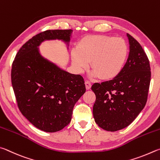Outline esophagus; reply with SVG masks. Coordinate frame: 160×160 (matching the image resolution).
<instances>
[{
    "label": "esophagus",
    "instance_id": "1",
    "mask_svg": "<svg viewBox=\"0 0 160 160\" xmlns=\"http://www.w3.org/2000/svg\"><path fill=\"white\" fill-rule=\"evenodd\" d=\"M85 85H86V88L87 90H89L91 88V83L88 82V81H86L85 82Z\"/></svg>",
    "mask_w": 160,
    "mask_h": 160
}]
</instances>
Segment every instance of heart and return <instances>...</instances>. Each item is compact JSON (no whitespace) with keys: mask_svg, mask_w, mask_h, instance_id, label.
Masks as SVG:
<instances>
[{"mask_svg":"<svg viewBox=\"0 0 160 160\" xmlns=\"http://www.w3.org/2000/svg\"><path fill=\"white\" fill-rule=\"evenodd\" d=\"M127 53V45L123 38L91 35L82 38L77 48L72 49V63L76 72L82 73L91 60L93 69L91 77L111 79L121 72Z\"/></svg>","mask_w":160,"mask_h":160,"instance_id":"heart-1","label":"heart"}]
</instances>
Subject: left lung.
<instances>
[{
	"label": "left lung",
	"mask_w": 160,
	"mask_h": 160,
	"mask_svg": "<svg viewBox=\"0 0 160 160\" xmlns=\"http://www.w3.org/2000/svg\"><path fill=\"white\" fill-rule=\"evenodd\" d=\"M129 54L121 72L113 79L95 83L91 89L96 99L95 122L100 128L117 131L133 122L148 99L151 72L150 62L142 46L127 33Z\"/></svg>",
	"instance_id": "obj_1"
}]
</instances>
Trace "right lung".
<instances>
[{
  "label": "right lung",
  "mask_w": 160,
  "mask_h": 160,
  "mask_svg": "<svg viewBox=\"0 0 160 160\" xmlns=\"http://www.w3.org/2000/svg\"><path fill=\"white\" fill-rule=\"evenodd\" d=\"M73 31L48 30L26 42L13 61L11 79L22 114L41 131L53 133L69 124L75 103L86 92L79 74H70L41 54L46 41L60 40L69 48Z\"/></svg>",
  "instance_id": "1"
}]
</instances>
